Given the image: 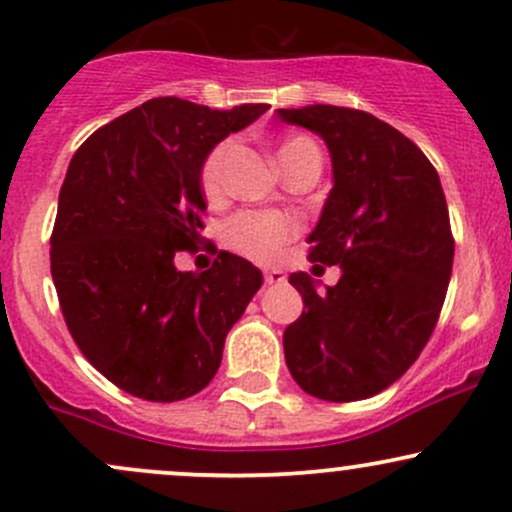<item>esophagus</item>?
<instances>
[{
    "mask_svg": "<svg viewBox=\"0 0 512 512\" xmlns=\"http://www.w3.org/2000/svg\"><path fill=\"white\" fill-rule=\"evenodd\" d=\"M264 281H267V284H284L286 274L281 272V269L269 267V269H264Z\"/></svg>",
    "mask_w": 512,
    "mask_h": 512,
    "instance_id": "obj_1",
    "label": "esophagus"
}]
</instances>
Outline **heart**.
I'll list each match as a JSON object with an SVG mask.
<instances>
[{"instance_id":"heart-1","label":"heart","mask_w":512,"mask_h":512,"mask_svg":"<svg viewBox=\"0 0 512 512\" xmlns=\"http://www.w3.org/2000/svg\"><path fill=\"white\" fill-rule=\"evenodd\" d=\"M233 151L231 139H223L209 151L199 170V185L204 197L219 202L226 195V163ZM276 158H279L284 173L303 163H315L320 168L322 156L313 139L308 137H286L276 144ZM301 233V221L289 211L279 209H248L238 211L236 216L223 226V243L238 255L248 257L252 262H274L284 252L286 245Z\"/></svg>"}]
</instances>
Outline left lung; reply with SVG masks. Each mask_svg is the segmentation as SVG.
Here are the masks:
<instances>
[{"label": "left lung", "instance_id": "1", "mask_svg": "<svg viewBox=\"0 0 512 512\" xmlns=\"http://www.w3.org/2000/svg\"><path fill=\"white\" fill-rule=\"evenodd\" d=\"M276 113L330 149L334 187L308 257L342 267L322 293L305 272L289 276L305 310L284 332L286 366L317 399L373 397L419 358L443 308L455 238L440 178L419 146L363 110Z\"/></svg>", "mask_w": 512, "mask_h": 512}]
</instances>
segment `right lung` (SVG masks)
<instances>
[{"mask_svg":"<svg viewBox=\"0 0 512 512\" xmlns=\"http://www.w3.org/2000/svg\"><path fill=\"white\" fill-rule=\"evenodd\" d=\"M267 110L151 98L96 129L69 163L52 281L81 354L129 395L178 402L204 390L262 286L260 269L231 252L202 274L178 272L173 260L202 238L204 158Z\"/></svg>","mask_w":512,"mask_h":512,"instance_id":"obj_1","label":"right lung"}]
</instances>
